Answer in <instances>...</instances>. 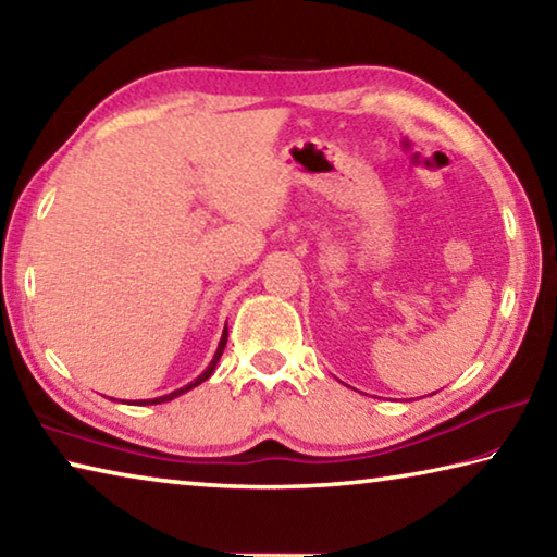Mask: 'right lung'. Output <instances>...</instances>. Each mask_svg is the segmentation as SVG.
<instances>
[{
    "instance_id": "1",
    "label": "right lung",
    "mask_w": 557,
    "mask_h": 557,
    "mask_svg": "<svg viewBox=\"0 0 557 557\" xmlns=\"http://www.w3.org/2000/svg\"><path fill=\"white\" fill-rule=\"evenodd\" d=\"M225 342H228V329H223L221 342H219V348H215V354H213V358H211V363L206 366V371L199 375V379H194L191 383H186L184 388H176V391L166 393V395H159V398H149V400H132V403H127V405H159V403H169V400L178 398V395H184V393H188L191 388H196V385H201L203 381H209L211 375H213V371H215V366H219V358H221V354H223Z\"/></svg>"
}]
</instances>
